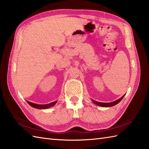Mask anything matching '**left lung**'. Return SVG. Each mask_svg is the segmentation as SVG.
<instances>
[{
  "label": "left lung",
  "mask_w": 149,
  "mask_h": 149,
  "mask_svg": "<svg viewBox=\"0 0 149 149\" xmlns=\"http://www.w3.org/2000/svg\"><path fill=\"white\" fill-rule=\"evenodd\" d=\"M125 95H123L122 97H121L120 99H119L118 100H116L114 101V102H109V103H103V102H97V101H95V100H92V102H93L94 104L97 105V106H102V107H108L114 106H115V105H116L117 104H118V103H119V102H120V101L123 99V98L125 97Z\"/></svg>",
  "instance_id": "obj_1"
}]
</instances>
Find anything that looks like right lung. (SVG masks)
I'll return each mask as SVG.
<instances>
[{"instance_id":"1","label":"right lung","mask_w":149,"mask_h":149,"mask_svg":"<svg viewBox=\"0 0 149 149\" xmlns=\"http://www.w3.org/2000/svg\"><path fill=\"white\" fill-rule=\"evenodd\" d=\"M27 102L29 104V105H30L31 107H34V108L39 109H47V108H49V107L54 106V105L56 104L57 101H55V102H51V103L48 104H44V105L34 104V103H32V102H29V101H27Z\"/></svg>"}]
</instances>
